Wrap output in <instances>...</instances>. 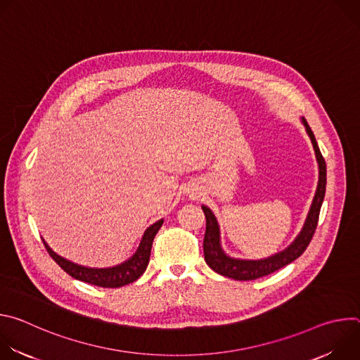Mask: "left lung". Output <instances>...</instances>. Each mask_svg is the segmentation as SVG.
Listing matches in <instances>:
<instances>
[{
	"label": "left lung",
	"mask_w": 360,
	"mask_h": 360,
	"mask_svg": "<svg viewBox=\"0 0 360 360\" xmlns=\"http://www.w3.org/2000/svg\"><path fill=\"white\" fill-rule=\"evenodd\" d=\"M302 122L306 127L307 135L311 136V141L314 143V149L316 153V160L319 164L318 189H316L311 211H309V214H307V218H306L302 232L299 233V236L295 239V242L288 249L271 256V258H268V259H261V261L232 259V258H229V256H226L221 249L219 228H218V222H217L214 214L211 212L210 208L202 207L205 218H207V229H205V236H203V255H205V261H207L208 266L212 271H215L217 274L231 278V279H236V281L258 279V278L266 276L269 274H274L278 269L293 262L304 252L307 245L311 243L314 233L316 231V226H318L319 212H321V207H322L325 191H326V162L319 150V146L316 143V139H315V135H314L311 127L307 125L306 120H302Z\"/></svg>",
	"instance_id": "obj_1"
}]
</instances>
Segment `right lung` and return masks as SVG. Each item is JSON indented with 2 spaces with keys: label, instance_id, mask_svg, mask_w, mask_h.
Listing matches in <instances>:
<instances>
[{
  "label": "right lung",
  "instance_id": "right-lung-1",
  "mask_svg": "<svg viewBox=\"0 0 360 360\" xmlns=\"http://www.w3.org/2000/svg\"><path fill=\"white\" fill-rule=\"evenodd\" d=\"M162 224H164V219L150 225L145 231L136 253L129 261H127L125 264H121L118 266L107 268V269H92V268H85V266L72 264V262L61 258V256H58L44 240L42 242H44V246H45L46 252L49 253L51 258H53L58 264V266L63 271H65L70 276H72L78 281L95 285V286H101V288H121L124 285L132 283L145 272L148 262H149L153 238H155V235L160 231V228L162 226Z\"/></svg>",
  "mask_w": 360,
  "mask_h": 360
}]
</instances>
